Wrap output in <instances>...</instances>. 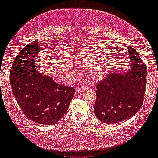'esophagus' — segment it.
<instances>
[{"mask_svg":"<svg viewBox=\"0 0 158 158\" xmlns=\"http://www.w3.org/2000/svg\"><path fill=\"white\" fill-rule=\"evenodd\" d=\"M88 89V87L86 86H82L81 87H79V88L77 89V91H78L79 92H83L84 90H86Z\"/></svg>","mask_w":158,"mask_h":158,"instance_id":"34e87169","label":"esophagus"}]
</instances>
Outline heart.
I'll use <instances>...</instances> for the list:
<instances>
[{
  "label": "heart",
  "mask_w": 158,
  "mask_h": 158,
  "mask_svg": "<svg viewBox=\"0 0 158 158\" xmlns=\"http://www.w3.org/2000/svg\"><path fill=\"white\" fill-rule=\"evenodd\" d=\"M103 49L96 48V47L87 48L82 50L80 54L77 57V60L82 64H91L89 65V71L91 76L94 79H99L107 74L108 70L109 62L106 58H100L95 61L97 57L104 55Z\"/></svg>",
  "instance_id": "heart-1"
}]
</instances>
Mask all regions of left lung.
<instances>
[{
	"label": "left lung",
	"instance_id": "8db88e82",
	"mask_svg": "<svg viewBox=\"0 0 158 158\" xmlns=\"http://www.w3.org/2000/svg\"><path fill=\"white\" fill-rule=\"evenodd\" d=\"M122 52V60L130 62L124 65H131V69L127 73L111 72L96 84L94 112L100 121L106 124L118 123L131 117L143 102L146 89V64L131 46ZM117 68L122 71V67Z\"/></svg>",
	"mask_w": 158,
	"mask_h": 158
}]
</instances>
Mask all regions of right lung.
Segmentation results:
<instances>
[{
	"label": "right lung",
	"mask_w": 158,
	"mask_h": 158,
	"mask_svg": "<svg viewBox=\"0 0 158 158\" xmlns=\"http://www.w3.org/2000/svg\"><path fill=\"white\" fill-rule=\"evenodd\" d=\"M37 41L24 47L14 60L10 74L12 91L27 118L40 124H56L66 113L75 89L56 82L38 72Z\"/></svg>",
	"instance_id": "right-lung-1"
}]
</instances>
